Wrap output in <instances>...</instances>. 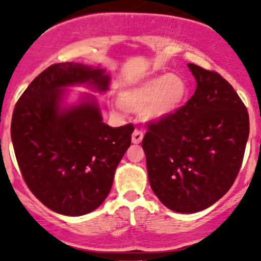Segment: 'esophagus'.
<instances>
[{
  "mask_svg": "<svg viewBox=\"0 0 261 261\" xmlns=\"http://www.w3.org/2000/svg\"><path fill=\"white\" fill-rule=\"evenodd\" d=\"M142 139H143V134L141 133L140 130H135L133 133V136H131V141H133V143H135V145L141 143Z\"/></svg>",
  "mask_w": 261,
  "mask_h": 261,
  "instance_id": "obj_1",
  "label": "esophagus"
}]
</instances>
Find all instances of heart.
<instances>
[{"label":"heart","mask_w":261,"mask_h":261,"mask_svg":"<svg viewBox=\"0 0 261 261\" xmlns=\"http://www.w3.org/2000/svg\"><path fill=\"white\" fill-rule=\"evenodd\" d=\"M188 93V83L182 77L170 73L158 74L124 89L112 109L118 113L141 112L145 121L160 122L180 109Z\"/></svg>","instance_id":"heart-1"}]
</instances>
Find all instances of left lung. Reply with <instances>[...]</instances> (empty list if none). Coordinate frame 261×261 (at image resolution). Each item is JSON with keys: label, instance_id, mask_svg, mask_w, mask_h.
<instances>
[{"label": "left lung", "instance_id": "1", "mask_svg": "<svg viewBox=\"0 0 261 261\" xmlns=\"http://www.w3.org/2000/svg\"><path fill=\"white\" fill-rule=\"evenodd\" d=\"M196 89L184 107L148 126L142 141L148 180L166 207L195 214L236 180L249 136V115L217 72L188 64Z\"/></svg>", "mask_w": 261, "mask_h": 261}]
</instances>
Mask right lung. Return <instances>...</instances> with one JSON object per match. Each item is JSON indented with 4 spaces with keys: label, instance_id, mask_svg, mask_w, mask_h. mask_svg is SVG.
Masks as SVG:
<instances>
[{
    "label": "right lung",
    "instance_id": "1",
    "mask_svg": "<svg viewBox=\"0 0 261 261\" xmlns=\"http://www.w3.org/2000/svg\"><path fill=\"white\" fill-rule=\"evenodd\" d=\"M110 76L101 66L62 62L47 67L18 99L11 124L14 153L24 181L46 207L65 216L98 208L131 145L133 125L103 122L92 93L68 103L70 88L106 93Z\"/></svg>",
    "mask_w": 261,
    "mask_h": 261
}]
</instances>
